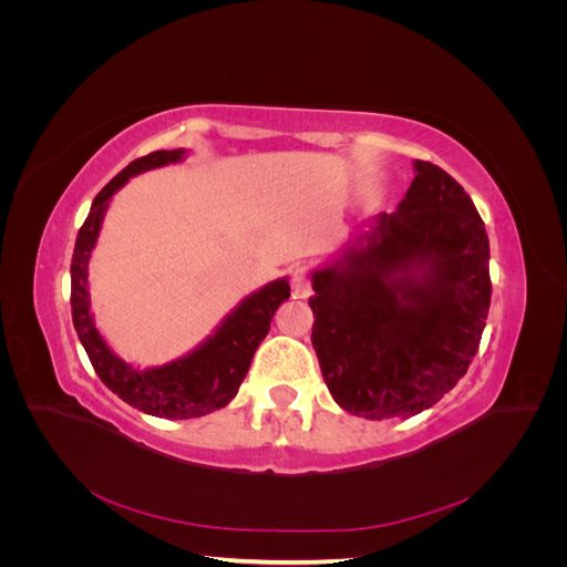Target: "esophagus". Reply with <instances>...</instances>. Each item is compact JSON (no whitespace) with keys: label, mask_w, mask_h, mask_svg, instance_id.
<instances>
[{"label":"esophagus","mask_w":567,"mask_h":567,"mask_svg":"<svg viewBox=\"0 0 567 567\" xmlns=\"http://www.w3.org/2000/svg\"><path fill=\"white\" fill-rule=\"evenodd\" d=\"M293 293L298 298H307V296L312 293V279L307 277V271H302V269H298L293 274Z\"/></svg>","instance_id":"esophagus-1"}]
</instances>
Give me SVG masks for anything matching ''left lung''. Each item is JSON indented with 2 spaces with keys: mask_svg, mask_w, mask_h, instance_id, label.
I'll return each instance as SVG.
<instances>
[{
  "mask_svg": "<svg viewBox=\"0 0 567 567\" xmlns=\"http://www.w3.org/2000/svg\"><path fill=\"white\" fill-rule=\"evenodd\" d=\"M394 213L312 274V346L333 400L383 421L433 406L468 371L489 312V238L471 196L416 161Z\"/></svg>",
  "mask_w": 567,
  "mask_h": 567,
  "instance_id": "8db88e82",
  "label": "left lung"
}]
</instances>
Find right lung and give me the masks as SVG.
Masks as SVG:
<instances>
[{
  "label": "right lung",
  "instance_id": "right-lung-1",
  "mask_svg": "<svg viewBox=\"0 0 567 567\" xmlns=\"http://www.w3.org/2000/svg\"><path fill=\"white\" fill-rule=\"evenodd\" d=\"M182 156V148L153 151L144 158L132 161L123 173H117L101 188L87 219L80 227L71 262L73 323L96 375L120 400L144 411V414L161 419H198L215 409L227 406L246 379L255 350L260 348V342L269 333L274 312L290 296V286L286 279H277L255 290L252 296H248L221 321L215 336L205 340L198 350L158 369L136 371L109 350L90 315L87 290L90 255L96 244L101 221H104L109 200L132 175H140L151 167L177 163Z\"/></svg>",
  "mask_w": 567,
  "mask_h": 567
}]
</instances>
